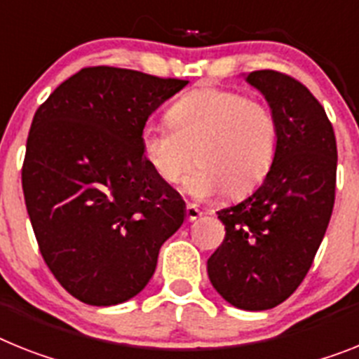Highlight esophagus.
<instances>
[{
  "instance_id": "1",
  "label": "esophagus",
  "mask_w": 359,
  "mask_h": 359,
  "mask_svg": "<svg viewBox=\"0 0 359 359\" xmlns=\"http://www.w3.org/2000/svg\"><path fill=\"white\" fill-rule=\"evenodd\" d=\"M201 215H203V212H201V210H197L195 206H191V204H188V206H186V221L188 222L197 221V219H201Z\"/></svg>"
}]
</instances>
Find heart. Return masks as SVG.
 <instances>
[{
	"instance_id": "b5f03b06",
	"label": "heart",
	"mask_w": 359,
	"mask_h": 359,
	"mask_svg": "<svg viewBox=\"0 0 359 359\" xmlns=\"http://www.w3.org/2000/svg\"><path fill=\"white\" fill-rule=\"evenodd\" d=\"M168 122L146 126L140 135L144 158L165 184L179 182L197 161L186 182L189 194L206 198L226 189L228 197H243L272 168L279 126L264 102L203 87L175 102Z\"/></svg>"
}]
</instances>
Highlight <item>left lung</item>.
I'll use <instances>...</instances> for the list:
<instances>
[{"instance_id":"left-lung-1","label":"left lung","mask_w":359,"mask_h":359,"mask_svg":"<svg viewBox=\"0 0 359 359\" xmlns=\"http://www.w3.org/2000/svg\"><path fill=\"white\" fill-rule=\"evenodd\" d=\"M279 126L264 182L243 203L217 212L222 245L208 276L230 305L268 310L296 292L325 237L336 198L338 147L332 123L312 93L285 72H250Z\"/></svg>"}]
</instances>
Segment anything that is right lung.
I'll list each match as a JSON object with an SVG mask.
<instances>
[{
    "mask_svg": "<svg viewBox=\"0 0 359 359\" xmlns=\"http://www.w3.org/2000/svg\"><path fill=\"white\" fill-rule=\"evenodd\" d=\"M188 80L86 67L38 107L21 186L41 257L72 297L131 299L158 250L184 222V203L142 155L149 114Z\"/></svg>",
    "mask_w": 359,
    "mask_h": 359,
    "instance_id": "add662e5",
    "label": "right lung"
}]
</instances>
